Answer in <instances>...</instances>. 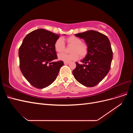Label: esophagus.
Returning a JSON list of instances; mask_svg holds the SVG:
<instances>
[{
	"label": "esophagus",
	"mask_w": 133,
	"mask_h": 133,
	"mask_svg": "<svg viewBox=\"0 0 133 133\" xmlns=\"http://www.w3.org/2000/svg\"><path fill=\"white\" fill-rule=\"evenodd\" d=\"M64 64H69V62H64Z\"/></svg>",
	"instance_id": "1"
}]
</instances>
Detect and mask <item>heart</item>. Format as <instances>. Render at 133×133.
<instances>
[{"label": "heart", "mask_w": 133, "mask_h": 133, "mask_svg": "<svg viewBox=\"0 0 133 133\" xmlns=\"http://www.w3.org/2000/svg\"><path fill=\"white\" fill-rule=\"evenodd\" d=\"M66 42L68 45H72L71 48L70 54H61L58 55L59 60L64 62H71L77 60L79 55L80 58L85 57L88 53V48L86 44L82 43V41L80 38L71 36L66 39ZM55 50L58 53H62L65 50V44L63 39L60 38L55 42L54 44Z\"/></svg>", "instance_id": "1"}]
</instances>
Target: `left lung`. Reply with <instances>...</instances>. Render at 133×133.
<instances>
[{
  "label": "left lung",
  "instance_id": "8db88e82",
  "mask_svg": "<svg viewBox=\"0 0 133 133\" xmlns=\"http://www.w3.org/2000/svg\"><path fill=\"white\" fill-rule=\"evenodd\" d=\"M84 40L88 48L82 64L76 62L73 70L75 79L87 87L97 85L105 77L110 69L112 51L109 40L106 35L95 30L75 34Z\"/></svg>",
  "mask_w": 133,
  "mask_h": 133
}]
</instances>
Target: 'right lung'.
<instances>
[{
    "mask_svg": "<svg viewBox=\"0 0 133 133\" xmlns=\"http://www.w3.org/2000/svg\"><path fill=\"white\" fill-rule=\"evenodd\" d=\"M59 37V34L38 29L27 34L19 48L20 69L31 85L38 89L53 83L64 65L61 60L51 62L57 59L54 44Z\"/></svg>",
    "mask_w": 133,
    "mask_h": 133,
    "instance_id": "right-lung-1",
    "label": "right lung"
}]
</instances>
